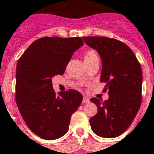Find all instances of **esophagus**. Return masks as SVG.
<instances>
[{"label": "esophagus", "mask_w": 154, "mask_h": 154, "mask_svg": "<svg viewBox=\"0 0 154 154\" xmlns=\"http://www.w3.org/2000/svg\"><path fill=\"white\" fill-rule=\"evenodd\" d=\"M83 103H89V98L87 97H84V98H83Z\"/></svg>", "instance_id": "esophagus-1"}]
</instances>
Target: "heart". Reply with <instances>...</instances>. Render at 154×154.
Returning a JSON list of instances; mask_svg holds the SVG:
<instances>
[{"label":"heart","mask_w":154,"mask_h":154,"mask_svg":"<svg viewBox=\"0 0 154 154\" xmlns=\"http://www.w3.org/2000/svg\"><path fill=\"white\" fill-rule=\"evenodd\" d=\"M98 58L97 53L94 51V50H88L85 52V61L87 62V61H90L92 60H94V59H97Z\"/></svg>","instance_id":"obj_1"}]
</instances>
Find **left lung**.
Instances as JSON below:
<instances>
[{
    "mask_svg": "<svg viewBox=\"0 0 154 154\" xmlns=\"http://www.w3.org/2000/svg\"><path fill=\"white\" fill-rule=\"evenodd\" d=\"M89 47L102 57V83L108 92V100L91 98L98 112L89 120L92 131L103 138H115L131 125L142 102V69L127 45L106 37H84Z\"/></svg>",
    "mask_w": 154,
    "mask_h": 154,
    "instance_id": "1",
    "label": "left lung"
}]
</instances>
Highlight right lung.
<instances>
[{
  "label": "right lung",
  "instance_id": "obj_1",
  "mask_svg": "<svg viewBox=\"0 0 154 154\" xmlns=\"http://www.w3.org/2000/svg\"><path fill=\"white\" fill-rule=\"evenodd\" d=\"M83 44L79 37H43L33 42L18 60L15 101L28 127L42 139L63 136L81 104L83 96L75 89L60 92L57 97L51 78L63 75L74 52Z\"/></svg>",
  "mask_w": 154,
  "mask_h": 154
}]
</instances>
